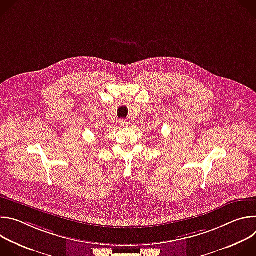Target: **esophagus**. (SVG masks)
<instances>
[{"instance_id":"34e87169","label":"esophagus","mask_w":256,"mask_h":256,"mask_svg":"<svg viewBox=\"0 0 256 256\" xmlns=\"http://www.w3.org/2000/svg\"><path fill=\"white\" fill-rule=\"evenodd\" d=\"M128 120H120V126L122 128H128Z\"/></svg>"}]
</instances>
